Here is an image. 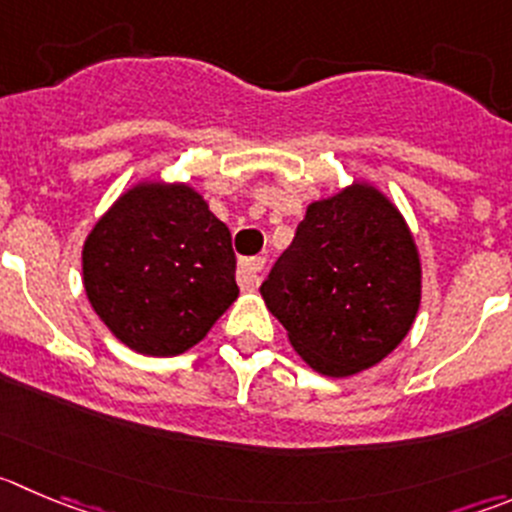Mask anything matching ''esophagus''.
Returning <instances> with one entry per match:
<instances>
[{
	"mask_svg": "<svg viewBox=\"0 0 512 512\" xmlns=\"http://www.w3.org/2000/svg\"><path fill=\"white\" fill-rule=\"evenodd\" d=\"M266 259L264 256H251V259H241L238 264V286L241 289H256L261 279V271H264Z\"/></svg>",
	"mask_w": 512,
	"mask_h": 512,
	"instance_id": "esophagus-1",
	"label": "esophagus"
}]
</instances>
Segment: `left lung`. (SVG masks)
I'll use <instances>...</instances> for the list:
<instances>
[{
	"label": "left lung",
	"instance_id": "obj_1",
	"mask_svg": "<svg viewBox=\"0 0 512 512\" xmlns=\"http://www.w3.org/2000/svg\"><path fill=\"white\" fill-rule=\"evenodd\" d=\"M296 352L326 377L382 362L420 309V259L397 208L352 186L306 208L261 284Z\"/></svg>",
	"mask_w": 512,
	"mask_h": 512
}]
</instances>
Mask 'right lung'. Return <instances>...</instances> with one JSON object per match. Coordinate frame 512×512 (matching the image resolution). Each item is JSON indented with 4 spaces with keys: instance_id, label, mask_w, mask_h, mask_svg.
<instances>
[{
    "instance_id": "right-lung-1",
    "label": "right lung",
    "mask_w": 512,
    "mask_h": 512,
    "mask_svg": "<svg viewBox=\"0 0 512 512\" xmlns=\"http://www.w3.org/2000/svg\"><path fill=\"white\" fill-rule=\"evenodd\" d=\"M82 274L107 329L150 357L191 349L238 296L231 231L188 186L125 193L87 236Z\"/></svg>"
}]
</instances>
